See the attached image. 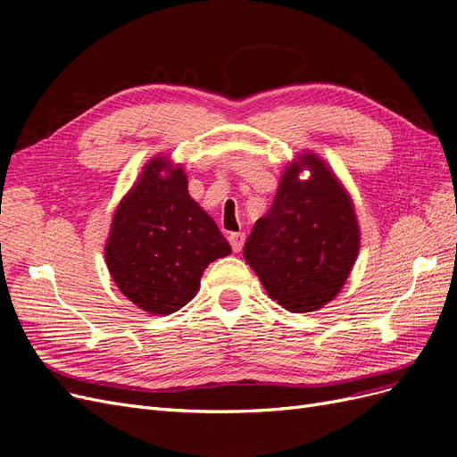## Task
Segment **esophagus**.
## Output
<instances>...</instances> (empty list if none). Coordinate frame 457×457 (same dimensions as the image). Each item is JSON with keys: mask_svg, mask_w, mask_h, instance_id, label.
<instances>
[{"mask_svg": "<svg viewBox=\"0 0 457 457\" xmlns=\"http://www.w3.org/2000/svg\"><path fill=\"white\" fill-rule=\"evenodd\" d=\"M228 242L232 245V252H242L244 242H245V234L244 232H230L228 234Z\"/></svg>", "mask_w": 457, "mask_h": 457, "instance_id": "esophagus-1", "label": "esophagus"}]
</instances>
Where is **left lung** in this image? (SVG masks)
I'll return each instance as SVG.
<instances>
[{
  "label": "left lung",
  "mask_w": 457,
  "mask_h": 457,
  "mask_svg": "<svg viewBox=\"0 0 457 457\" xmlns=\"http://www.w3.org/2000/svg\"><path fill=\"white\" fill-rule=\"evenodd\" d=\"M309 169V179L298 173ZM361 230L351 196L316 154L286 168L274 202L245 240L244 259L270 299L312 312L334 299L354 265Z\"/></svg>",
  "instance_id": "1"
}]
</instances>
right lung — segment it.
<instances>
[{
  "label": "right lung",
  "mask_w": 457,
  "mask_h": 457,
  "mask_svg": "<svg viewBox=\"0 0 457 457\" xmlns=\"http://www.w3.org/2000/svg\"><path fill=\"white\" fill-rule=\"evenodd\" d=\"M230 253L215 220L190 198L181 165L150 160L121 198L104 257L112 280L137 307L171 314L200 289L205 267Z\"/></svg>",
  "instance_id": "1"
}]
</instances>
